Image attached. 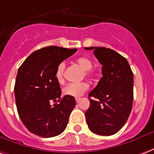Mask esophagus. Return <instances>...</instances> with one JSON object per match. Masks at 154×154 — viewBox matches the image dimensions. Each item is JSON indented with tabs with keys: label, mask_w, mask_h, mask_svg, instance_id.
<instances>
[{
	"label": "esophagus",
	"mask_w": 154,
	"mask_h": 154,
	"mask_svg": "<svg viewBox=\"0 0 154 154\" xmlns=\"http://www.w3.org/2000/svg\"><path fill=\"white\" fill-rule=\"evenodd\" d=\"M75 100H76V102H77V103H78V102H79V101L81 100V98L80 97H76V99H75Z\"/></svg>",
	"instance_id": "1"
}]
</instances>
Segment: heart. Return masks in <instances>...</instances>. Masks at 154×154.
Masks as SVG:
<instances>
[{
	"label": "heart",
	"mask_w": 154,
	"mask_h": 154,
	"mask_svg": "<svg viewBox=\"0 0 154 154\" xmlns=\"http://www.w3.org/2000/svg\"><path fill=\"white\" fill-rule=\"evenodd\" d=\"M76 63L80 66L84 70V73L86 77L92 78L94 77V72L91 68L93 67V63L90 59L86 57H80L76 60ZM64 69H65V63H60L57 66L54 77L57 82L62 84L64 82ZM89 88V85L86 82H72L68 84L63 89V94L71 97H79Z\"/></svg>",
	"instance_id": "obj_1"
}]
</instances>
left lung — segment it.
<instances>
[{
    "instance_id": "left-lung-1",
    "label": "left lung",
    "mask_w": 154,
    "mask_h": 154,
    "mask_svg": "<svg viewBox=\"0 0 154 154\" xmlns=\"http://www.w3.org/2000/svg\"><path fill=\"white\" fill-rule=\"evenodd\" d=\"M93 50L103 65L96 87L90 92V107L85 112L89 129L100 135L116 134L125 125L131 112L134 77L129 63L113 50L86 47Z\"/></svg>"
}]
</instances>
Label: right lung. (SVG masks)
Instances as JSON below:
<instances>
[{
    "label": "right lung",
    "instance_id": "add662e5",
    "mask_svg": "<svg viewBox=\"0 0 154 154\" xmlns=\"http://www.w3.org/2000/svg\"><path fill=\"white\" fill-rule=\"evenodd\" d=\"M76 51L47 46L31 54L19 67L14 85L17 110L23 125L34 135L54 137L65 130L76 100L68 95L60 97L54 73L57 66Z\"/></svg>",
    "mask_w": 154,
    "mask_h": 154
}]
</instances>
